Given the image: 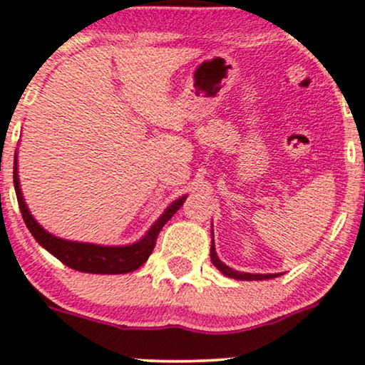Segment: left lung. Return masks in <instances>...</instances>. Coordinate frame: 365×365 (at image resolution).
<instances>
[{
    "mask_svg": "<svg viewBox=\"0 0 365 365\" xmlns=\"http://www.w3.org/2000/svg\"><path fill=\"white\" fill-rule=\"evenodd\" d=\"M211 261L217 269L221 271L225 276H228V278H233V279H245V282H252V279H271V278H276L278 274H252V273H240V271H235L232 269V267H228L226 264H223L220 261V257H217L216 254V249H215V240H212L211 244Z\"/></svg>",
    "mask_w": 365,
    "mask_h": 365,
    "instance_id": "1",
    "label": "left lung"
}]
</instances>
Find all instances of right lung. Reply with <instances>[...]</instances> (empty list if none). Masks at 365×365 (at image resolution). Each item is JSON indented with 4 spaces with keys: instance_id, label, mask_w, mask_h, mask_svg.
Returning <instances> with one entry per match:
<instances>
[{
    "instance_id": "obj_1",
    "label": "right lung",
    "mask_w": 365,
    "mask_h": 365,
    "mask_svg": "<svg viewBox=\"0 0 365 365\" xmlns=\"http://www.w3.org/2000/svg\"><path fill=\"white\" fill-rule=\"evenodd\" d=\"M16 156L14 161V185L16 192V200H19L20 212L27 225L29 232L32 237L43 245L49 254L54 257L60 259L65 266L72 267L75 271H82V273H92V274H123L135 271L149 259L150 252L154 250L156 245V238L161 232V228L170 221V217L182 207L185 202L187 195L180 197L175 200L171 206L158 217V221L149 228V232L140 238L139 242L132 245L123 247H108V245H96V244H83V242H72V240H63L51 235L49 232L41 226L34 220V216L29 211L27 204H25L22 190H20L19 182V170H16Z\"/></svg>"
}]
</instances>
